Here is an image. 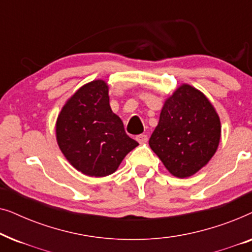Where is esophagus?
<instances>
[{"label":"esophagus","instance_id":"34e87169","mask_svg":"<svg viewBox=\"0 0 252 252\" xmlns=\"http://www.w3.org/2000/svg\"><path fill=\"white\" fill-rule=\"evenodd\" d=\"M136 141L139 143H146L148 141V136L146 134H139V135L136 136Z\"/></svg>","mask_w":252,"mask_h":252}]
</instances>
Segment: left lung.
<instances>
[{"mask_svg":"<svg viewBox=\"0 0 252 252\" xmlns=\"http://www.w3.org/2000/svg\"><path fill=\"white\" fill-rule=\"evenodd\" d=\"M220 132L219 117L209 99L182 85L165 102L149 146L170 173L187 178L211 159Z\"/></svg>","mask_w":252,"mask_h":252,"instance_id":"8db88e82","label":"left lung"}]
</instances>
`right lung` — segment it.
<instances>
[{"mask_svg":"<svg viewBox=\"0 0 252 252\" xmlns=\"http://www.w3.org/2000/svg\"><path fill=\"white\" fill-rule=\"evenodd\" d=\"M108 86L95 80L82 86L66 102L56 124L57 142L66 159L89 177L115 172L139 146L109 104Z\"/></svg>","mask_w":252,"mask_h":252,"instance_id":"add662e5","label":"right lung"}]
</instances>
